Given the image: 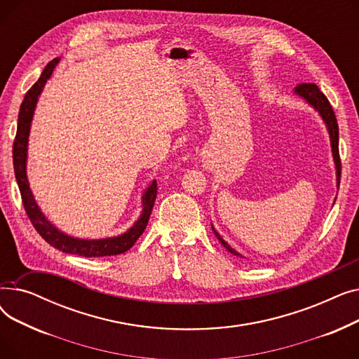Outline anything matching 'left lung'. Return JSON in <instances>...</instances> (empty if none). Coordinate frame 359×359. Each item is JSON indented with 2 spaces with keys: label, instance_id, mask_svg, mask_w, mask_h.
<instances>
[{
  "label": "left lung",
  "instance_id": "1",
  "mask_svg": "<svg viewBox=\"0 0 359 359\" xmlns=\"http://www.w3.org/2000/svg\"><path fill=\"white\" fill-rule=\"evenodd\" d=\"M294 93H295V96H298V97L303 99L304 102H307L318 113L320 118L323 119V122L326 125V129L329 132V138H330V147H332V156H333V161H334V168H336V187L339 189V183H341V158H339V126H337L334 111H333L327 97L325 96L322 91H320V88L316 84H311V83L310 84H306V83L298 84L294 88ZM212 231L217 236L218 241L231 255L243 257L237 250H234L230 246V244L218 234V231L214 229V225H212Z\"/></svg>",
  "mask_w": 359,
  "mask_h": 359
}]
</instances>
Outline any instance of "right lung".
I'll list each match as a JSON object with an SVG mask.
<instances>
[{
	"instance_id": "right-lung-1",
	"label": "right lung",
	"mask_w": 359,
	"mask_h": 359,
	"mask_svg": "<svg viewBox=\"0 0 359 359\" xmlns=\"http://www.w3.org/2000/svg\"><path fill=\"white\" fill-rule=\"evenodd\" d=\"M60 58H55L50 61L42 75L37 80V83L26 93L25 100L20 106V111H18V122H17V134L13 145V163H14V175L18 184V189H20V195L23 199V205L27 217L30 218L33 227L36 231L42 236L45 241H48L50 246L58 249L64 253L71 255H79L84 257H102V256H115L128 252L132 246H134L135 241L140 238V236L144 233L151 211H153V206L157 196V183L156 180L151 182L141 196L142 199V211L140 218L132 224V227L128 229L125 233L113 236V237H104V238H79L72 237L64 231H61L58 227L46 218V215L42 212V210L37 205L30 184L27 179V147H29V135H30V128L32 121L34 115V109L39 100L41 93L43 91V87L46 81L50 79V75L58 65Z\"/></svg>"
}]
</instances>
